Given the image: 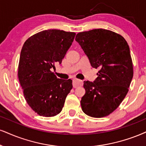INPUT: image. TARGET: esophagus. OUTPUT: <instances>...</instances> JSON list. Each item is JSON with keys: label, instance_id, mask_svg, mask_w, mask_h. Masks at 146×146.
<instances>
[{"label": "esophagus", "instance_id": "1", "mask_svg": "<svg viewBox=\"0 0 146 146\" xmlns=\"http://www.w3.org/2000/svg\"><path fill=\"white\" fill-rule=\"evenodd\" d=\"M72 84L74 87L76 88L78 87H80V86H82L83 84V82H82V80H79V79H74L73 80Z\"/></svg>", "mask_w": 146, "mask_h": 146}]
</instances>
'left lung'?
Instances as JSON below:
<instances>
[{"mask_svg": "<svg viewBox=\"0 0 146 146\" xmlns=\"http://www.w3.org/2000/svg\"><path fill=\"white\" fill-rule=\"evenodd\" d=\"M75 40L91 66L100 69L94 82L84 81L82 111L94 118L108 116L125 98L133 76L128 43L121 35L102 28L79 32Z\"/></svg>", "mask_w": 146, "mask_h": 146, "instance_id": "obj_1", "label": "left lung"}]
</instances>
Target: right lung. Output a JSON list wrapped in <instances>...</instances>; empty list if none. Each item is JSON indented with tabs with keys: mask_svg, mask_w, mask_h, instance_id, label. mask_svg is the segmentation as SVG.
Here are the masks:
<instances>
[{
	"mask_svg": "<svg viewBox=\"0 0 146 146\" xmlns=\"http://www.w3.org/2000/svg\"><path fill=\"white\" fill-rule=\"evenodd\" d=\"M76 33L43 30L28 38L21 51L18 78L25 100L40 116H56L72 89L71 79L58 78L51 69L62 62Z\"/></svg>",
	"mask_w": 146,
	"mask_h": 146,
	"instance_id": "add662e5",
	"label": "right lung"
}]
</instances>
